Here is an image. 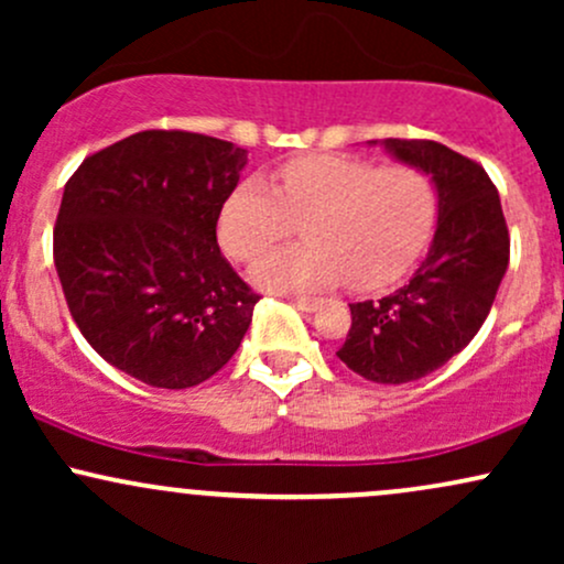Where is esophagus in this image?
<instances>
[{"mask_svg": "<svg viewBox=\"0 0 564 564\" xmlns=\"http://www.w3.org/2000/svg\"><path fill=\"white\" fill-rule=\"evenodd\" d=\"M289 302L294 304V307L304 310V313H313V310L321 304L318 296H289Z\"/></svg>", "mask_w": 564, "mask_h": 564, "instance_id": "obj_1", "label": "esophagus"}]
</instances>
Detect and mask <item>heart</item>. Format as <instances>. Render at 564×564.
<instances>
[{
  "mask_svg": "<svg viewBox=\"0 0 564 564\" xmlns=\"http://www.w3.org/2000/svg\"><path fill=\"white\" fill-rule=\"evenodd\" d=\"M435 215V185L419 166L310 153L283 161L273 187L260 177L241 180L219 209L217 232L232 260L251 262L302 219L304 243L254 264L260 286L315 291L347 281L355 291H379L416 262Z\"/></svg>",
  "mask_w": 564,
  "mask_h": 564,
  "instance_id": "1",
  "label": "heart"
}]
</instances>
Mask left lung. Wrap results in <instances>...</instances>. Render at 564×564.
<instances>
[{"label": "left lung", "instance_id": "8db88e82", "mask_svg": "<svg viewBox=\"0 0 564 564\" xmlns=\"http://www.w3.org/2000/svg\"><path fill=\"white\" fill-rule=\"evenodd\" d=\"M384 145L435 183V241L403 289L349 304L352 326L336 355L368 381L405 384L448 364L480 332L507 273L509 230L494 180L477 161L435 140Z\"/></svg>", "mask_w": 564, "mask_h": 564}]
</instances>
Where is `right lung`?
Returning a JSON list of instances; mask_svg holds the SVG:
<instances>
[{"instance_id": "1", "label": "right lung", "mask_w": 564, "mask_h": 564, "mask_svg": "<svg viewBox=\"0 0 564 564\" xmlns=\"http://www.w3.org/2000/svg\"><path fill=\"white\" fill-rule=\"evenodd\" d=\"M246 151L145 129L82 161L63 191L53 257L70 318L102 360L185 390L236 355L260 294L217 246Z\"/></svg>"}]
</instances>
